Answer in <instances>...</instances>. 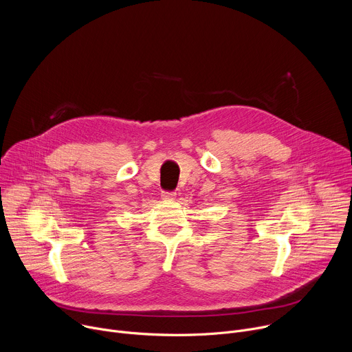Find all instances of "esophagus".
I'll return each mask as SVG.
<instances>
[{"instance_id":"obj_1","label":"esophagus","mask_w":352,"mask_h":352,"mask_svg":"<svg viewBox=\"0 0 352 352\" xmlns=\"http://www.w3.org/2000/svg\"><path fill=\"white\" fill-rule=\"evenodd\" d=\"M162 196H163V199H174L175 197V192H163Z\"/></svg>"}]
</instances>
